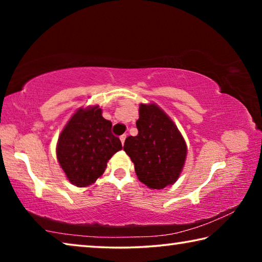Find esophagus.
Wrapping results in <instances>:
<instances>
[{"instance_id":"1","label":"esophagus","mask_w":262,"mask_h":262,"mask_svg":"<svg viewBox=\"0 0 262 262\" xmlns=\"http://www.w3.org/2000/svg\"><path fill=\"white\" fill-rule=\"evenodd\" d=\"M126 137H127V135H126V134H123V135H121V136H120V141H121V143H122V144L125 143V140H126Z\"/></svg>"}]
</instances>
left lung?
Here are the masks:
<instances>
[{"label":"left lung","instance_id":"obj_1","mask_svg":"<svg viewBox=\"0 0 262 262\" xmlns=\"http://www.w3.org/2000/svg\"><path fill=\"white\" fill-rule=\"evenodd\" d=\"M136 127L139 134L127 137L123 150L134 163L137 178L154 189L176 183L187 147L173 121L157 105L141 104Z\"/></svg>","mask_w":262,"mask_h":262}]
</instances>
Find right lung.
Listing matches in <instances>:
<instances>
[{"instance_id": "right-lung-1", "label": "right lung", "mask_w": 262, "mask_h": 262, "mask_svg": "<svg viewBox=\"0 0 262 262\" xmlns=\"http://www.w3.org/2000/svg\"><path fill=\"white\" fill-rule=\"evenodd\" d=\"M112 122L98 106L79 108L59 136L56 156L73 185L85 187L99 178L108 159L122 149L121 141L111 132Z\"/></svg>"}]
</instances>
